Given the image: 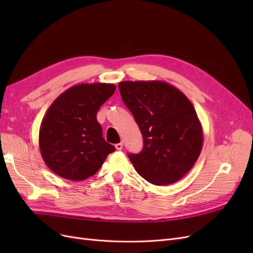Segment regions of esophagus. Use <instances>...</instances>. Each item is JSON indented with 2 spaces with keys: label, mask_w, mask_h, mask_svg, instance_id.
Listing matches in <instances>:
<instances>
[{
  "label": "esophagus",
  "mask_w": 253,
  "mask_h": 253,
  "mask_svg": "<svg viewBox=\"0 0 253 253\" xmlns=\"http://www.w3.org/2000/svg\"><path fill=\"white\" fill-rule=\"evenodd\" d=\"M115 148H116L118 151H120V150H122V148H124V143H122V142L116 143V144H115Z\"/></svg>",
  "instance_id": "obj_1"
}]
</instances>
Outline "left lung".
<instances>
[{
	"mask_svg": "<svg viewBox=\"0 0 253 253\" xmlns=\"http://www.w3.org/2000/svg\"><path fill=\"white\" fill-rule=\"evenodd\" d=\"M118 86L143 138L139 154H128L135 170L156 186L179 180L203 147V128L193 104L163 81H122Z\"/></svg>",
	"mask_w": 253,
	"mask_h": 253,
	"instance_id": "1",
	"label": "left lung"
}]
</instances>
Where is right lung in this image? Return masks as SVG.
I'll use <instances>...</instances> for the list:
<instances>
[{
  "instance_id": "add662e5",
  "label": "right lung",
  "mask_w": 253,
  "mask_h": 253,
  "mask_svg": "<svg viewBox=\"0 0 253 253\" xmlns=\"http://www.w3.org/2000/svg\"><path fill=\"white\" fill-rule=\"evenodd\" d=\"M109 83H82L61 94L41 122L40 152L44 163L60 177L81 181L100 169L115 151L102 137L97 112L114 94Z\"/></svg>"
}]
</instances>
